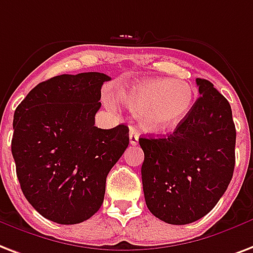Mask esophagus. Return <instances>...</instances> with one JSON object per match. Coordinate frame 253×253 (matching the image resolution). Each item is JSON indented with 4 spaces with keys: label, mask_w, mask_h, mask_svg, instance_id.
Returning <instances> with one entry per match:
<instances>
[{
    "label": "esophagus",
    "mask_w": 253,
    "mask_h": 253,
    "mask_svg": "<svg viewBox=\"0 0 253 253\" xmlns=\"http://www.w3.org/2000/svg\"><path fill=\"white\" fill-rule=\"evenodd\" d=\"M128 136H130V144H132V146L138 144V140H139V134H138V131L131 127L130 135H128Z\"/></svg>",
    "instance_id": "1"
}]
</instances>
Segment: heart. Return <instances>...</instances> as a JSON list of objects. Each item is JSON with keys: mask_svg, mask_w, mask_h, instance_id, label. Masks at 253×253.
<instances>
[{"mask_svg": "<svg viewBox=\"0 0 253 253\" xmlns=\"http://www.w3.org/2000/svg\"><path fill=\"white\" fill-rule=\"evenodd\" d=\"M119 99L139 117L144 130L159 132L176 127L188 117L196 90L186 81L151 78L134 84L119 94Z\"/></svg>", "mask_w": 253, "mask_h": 253, "instance_id": "1", "label": "heart"}]
</instances>
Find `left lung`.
I'll return each mask as SVG.
<instances>
[{
  "instance_id": "left-lung-1",
  "label": "left lung",
  "mask_w": 253,
  "mask_h": 253,
  "mask_svg": "<svg viewBox=\"0 0 253 253\" xmlns=\"http://www.w3.org/2000/svg\"><path fill=\"white\" fill-rule=\"evenodd\" d=\"M184 121L165 138H140L147 208L169 223L206 216L227 190L235 169L236 130L228 101L207 80Z\"/></svg>"
}]
</instances>
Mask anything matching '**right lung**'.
Instances as JSON below:
<instances>
[{"label":"right lung","instance_id":"1","mask_svg":"<svg viewBox=\"0 0 253 253\" xmlns=\"http://www.w3.org/2000/svg\"><path fill=\"white\" fill-rule=\"evenodd\" d=\"M103 73L62 74L38 84L15 109L11 154L28 202L58 224L95 213L106 178L128 146L126 125L95 126Z\"/></svg>","mask_w":253,"mask_h":253}]
</instances>
